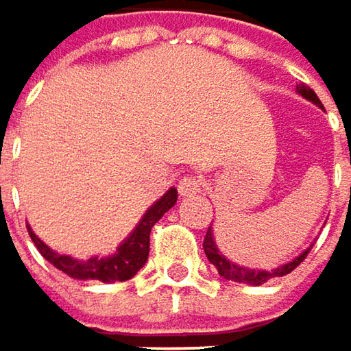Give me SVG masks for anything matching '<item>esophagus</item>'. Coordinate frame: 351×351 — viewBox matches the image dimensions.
Listing matches in <instances>:
<instances>
[{
  "label": "esophagus",
  "instance_id": "esophagus-1",
  "mask_svg": "<svg viewBox=\"0 0 351 351\" xmlns=\"http://www.w3.org/2000/svg\"><path fill=\"white\" fill-rule=\"evenodd\" d=\"M202 191V179L195 177V174H185V177L179 181V193L189 197V195H195Z\"/></svg>",
  "mask_w": 351,
  "mask_h": 351
}]
</instances>
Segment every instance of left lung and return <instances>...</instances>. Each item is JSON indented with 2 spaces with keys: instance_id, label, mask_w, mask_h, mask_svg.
I'll return each instance as SVG.
<instances>
[{
  "instance_id": "8db88e82",
  "label": "left lung",
  "mask_w": 351,
  "mask_h": 351,
  "mask_svg": "<svg viewBox=\"0 0 351 351\" xmlns=\"http://www.w3.org/2000/svg\"><path fill=\"white\" fill-rule=\"evenodd\" d=\"M296 92L300 96H304L306 100L315 102L317 106H321V100L319 96L315 94V90H311L306 84H298L296 86ZM204 251H206V257L210 259V263L218 269V274L224 278V280H230V282H239V284H249V286H261L265 284L267 280L271 278H282V276H288L290 271H294L308 255L311 249H306L304 253H300L296 259L288 261L286 265H280L278 269H271V271H263V269H249V267H243V265H237L232 261H228L216 247V241H214V232H212V226L208 228L206 232V239H204Z\"/></svg>"
}]
</instances>
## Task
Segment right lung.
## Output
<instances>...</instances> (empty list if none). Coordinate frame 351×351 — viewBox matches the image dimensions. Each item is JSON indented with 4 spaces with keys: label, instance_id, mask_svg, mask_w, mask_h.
<instances>
[{
    "label": "right lung",
    "instance_id": "add662e5",
    "mask_svg": "<svg viewBox=\"0 0 351 351\" xmlns=\"http://www.w3.org/2000/svg\"><path fill=\"white\" fill-rule=\"evenodd\" d=\"M177 189H168L139 220V224L135 226V230L119 245L117 253L110 257H90L86 261L73 259L69 255H59L53 249H49L28 226V234L34 243V247L38 249V253L51 263L55 265L59 271L67 274L69 278L75 280H98V282H125L131 280L147 261L149 255V232L154 228V224L177 204Z\"/></svg>",
    "mask_w": 351,
    "mask_h": 351
}]
</instances>
